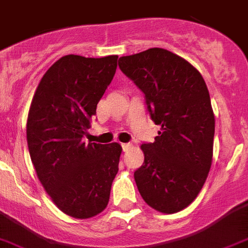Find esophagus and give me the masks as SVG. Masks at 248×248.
I'll list each match as a JSON object with an SVG mask.
<instances>
[{
  "instance_id": "1",
  "label": "esophagus",
  "mask_w": 248,
  "mask_h": 248,
  "mask_svg": "<svg viewBox=\"0 0 248 248\" xmlns=\"http://www.w3.org/2000/svg\"><path fill=\"white\" fill-rule=\"evenodd\" d=\"M133 146V145L130 144V142H124V144H122V147H123V151H128L130 147Z\"/></svg>"
}]
</instances>
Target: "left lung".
Returning <instances> with one entry per match:
<instances>
[{
  "label": "left lung",
  "mask_w": 248,
  "mask_h": 248,
  "mask_svg": "<svg viewBox=\"0 0 248 248\" xmlns=\"http://www.w3.org/2000/svg\"><path fill=\"white\" fill-rule=\"evenodd\" d=\"M118 63L161 126L155 142L141 145L138 189L151 208L179 212L197 198L212 166L215 118L205 81L187 60L161 47L122 56Z\"/></svg>",
  "instance_id": "left-lung-1"
}]
</instances>
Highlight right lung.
I'll list each match as a JSON object with an SVG mask.
<instances>
[{
	"mask_svg": "<svg viewBox=\"0 0 248 248\" xmlns=\"http://www.w3.org/2000/svg\"><path fill=\"white\" fill-rule=\"evenodd\" d=\"M117 55H66L38 85L27 120L36 176L61 212L88 219L106 209L122 146L83 141L97 104L112 82Z\"/></svg>",
	"mask_w": 248,
	"mask_h": 248,
	"instance_id": "1",
	"label": "right lung"
}]
</instances>
